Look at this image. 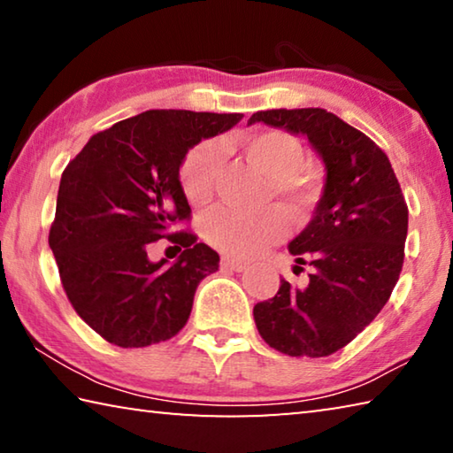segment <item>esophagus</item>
<instances>
[{
  "label": "esophagus",
  "instance_id": "1",
  "mask_svg": "<svg viewBox=\"0 0 453 453\" xmlns=\"http://www.w3.org/2000/svg\"><path fill=\"white\" fill-rule=\"evenodd\" d=\"M221 265H224L226 270H232V272H243L245 270V264L240 262V259H234V257H224V259H221Z\"/></svg>",
  "mask_w": 453,
  "mask_h": 453
}]
</instances>
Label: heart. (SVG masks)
I'll return each instance as SVG.
<instances>
[{"label": "heart", "instance_id": "b5f03b06", "mask_svg": "<svg viewBox=\"0 0 453 453\" xmlns=\"http://www.w3.org/2000/svg\"><path fill=\"white\" fill-rule=\"evenodd\" d=\"M242 150L251 165L270 175L267 199L280 197L297 219L308 218L319 199V186L303 170L308 151L300 137L283 129H264L242 137ZM224 162V148L216 140L202 142L183 156L178 180L191 205H205L213 197ZM289 232V218L281 208L240 213L221 208L210 213L203 234L213 248L227 256L251 257L281 242Z\"/></svg>", "mask_w": 453, "mask_h": 453}]
</instances>
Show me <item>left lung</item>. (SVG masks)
Masks as SVG:
<instances>
[{"instance_id": "obj_1", "label": "left lung", "mask_w": 453, "mask_h": 453, "mask_svg": "<svg viewBox=\"0 0 453 453\" xmlns=\"http://www.w3.org/2000/svg\"><path fill=\"white\" fill-rule=\"evenodd\" d=\"M302 134L326 165L316 216L289 243L313 267L305 289L289 281L259 302L254 319L267 346L291 357H326L354 340L400 280L408 203L380 145L321 107L257 111L248 124ZM296 265V267H300Z\"/></svg>"}]
</instances>
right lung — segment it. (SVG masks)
<instances>
[{
    "label": "right lung",
    "instance_id": "obj_1",
    "mask_svg": "<svg viewBox=\"0 0 453 453\" xmlns=\"http://www.w3.org/2000/svg\"><path fill=\"white\" fill-rule=\"evenodd\" d=\"M242 113L150 110L89 137L61 173L50 248L72 308L113 346L148 348L188 324L197 283L219 256L197 243L178 170L189 148L235 126ZM165 236L184 251L149 262Z\"/></svg>",
    "mask_w": 453,
    "mask_h": 453
}]
</instances>
